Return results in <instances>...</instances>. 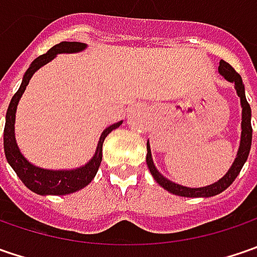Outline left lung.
<instances>
[{"mask_svg": "<svg viewBox=\"0 0 257 257\" xmlns=\"http://www.w3.org/2000/svg\"><path fill=\"white\" fill-rule=\"evenodd\" d=\"M219 74L222 75L224 80H227L229 83L234 84L236 93L240 98V105H242V133H240V144H239V150L236 154V159L230 166V169L227 173L223 176L222 179H219L216 183H212L209 186L204 187H186L182 184L169 180L167 177H164L162 173L157 170V167L154 166L153 157H152V150H150V144L147 142V156H146V162L147 167L154 177V180L159 183L164 190H167L172 194L176 196H182V197H212L219 193L224 192L233 182L234 179L239 176V173L242 170L243 164L246 163L247 156L250 152V146H252V110L250 105L246 100V94H244V84L242 81V77L234 71L232 65L227 64L226 61H220L219 64Z\"/></svg>", "mask_w": 257, "mask_h": 257, "instance_id": "obj_1", "label": "left lung"}]
</instances>
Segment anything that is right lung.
I'll return each mask as SVG.
<instances>
[{
	"label": "right lung",
	"mask_w": 257,
	"mask_h": 257,
	"mask_svg": "<svg viewBox=\"0 0 257 257\" xmlns=\"http://www.w3.org/2000/svg\"><path fill=\"white\" fill-rule=\"evenodd\" d=\"M85 48H87V44L84 43L63 41L60 44L54 45L53 48H50L45 54L37 57L28 67V70L25 71L23 83L20 85L18 91L14 94V97L11 98V103L7 110L4 128V152L7 162L14 169L17 176L21 179V182L24 183L31 192L41 194V196H64V194L78 192L84 189L87 184H90L95 177L97 170L101 163V159H103V143L105 137L123 123V121H118L107 127L100 136L95 153L91 157V160H88L84 166L77 167V169H71V170L43 169V167L30 163L20 152V147L15 140V113H17V105L20 103L31 77L43 65L48 64L51 60H54L58 54H74V53L84 51Z\"/></svg>",
	"instance_id": "add662e5"
}]
</instances>
